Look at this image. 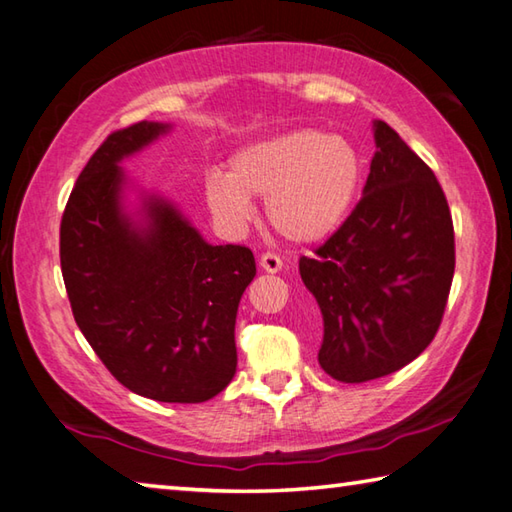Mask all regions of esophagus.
Returning <instances> with one entry per match:
<instances>
[{
  "label": "esophagus",
  "mask_w": 512,
  "mask_h": 512,
  "mask_svg": "<svg viewBox=\"0 0 512 512\" xmlns=\"http://www.w3.org/2000/svg\"><path fill=\"white\" fill-rule=\"evenodd\" d=\"M259 268L266 273H280L282 271V259L280 255L271 253V250H266V253H262V257H259Z\"/></svg>",
  "instance_id": "obj_1"
}]
</instances>
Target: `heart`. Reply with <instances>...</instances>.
I'll list each match as a JSON object with an SVG mask.
<instances>
[{"instance_id":"b5f03b06","label":"heart","mask_w":512,"mask_h":512,"mask_svg":"<svg viewBox=\"0 0 512 512\" xmlns=\"http://www.w3.org/2000/svg\"><path fill=\"white\" fill-rule=\"evenodd\" d=\"M358 185L356 150L342 138L304 129L246 147L226 176H208L203 192L212 215L230 232L248 224L250 197H259L282 237L309 244L342 224Z\"/></svg>"}]
</instances>
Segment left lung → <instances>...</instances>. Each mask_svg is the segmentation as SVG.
<instances>
[{"mask_svg": "<svg viewBox=\"0 0 512 512\" xmlns=\"http://www.w3.org/2000/svg\"><path fill=\"white\" fill-rule=\"evenodd\" d=\"M362 197L342 226L300 257L320 306V367L340 383L394 374L441 327L454 275V226L441 183L385 120Z\"/></svg>", "mask_w": 512, "mask_h": 512, "instance_id": "8db88e82", "label": "left lung"}]
</instances>
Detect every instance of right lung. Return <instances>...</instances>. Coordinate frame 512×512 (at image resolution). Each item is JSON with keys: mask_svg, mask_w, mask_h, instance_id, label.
Segmentation results:
<instances>
[{"mask_svg": "<svg viewBox=\"0 0 512 512\" xmlns=\"http://www.w3.org/2000/svg\"><path fill=\"white\" fill-rule=\"evenodd\" d=\"M163 123L111 132L80 172L60 224V266L82 336L129 392L203 403L237 371L235 320L257 273L250 248L210 246L170 203H145L147 228L120 210L118 163Z\"/></svg>", "mask_w": 512, "mask_h": 512, "instance_id": "right-lung-1", "label": "right lung"}]
</instances>
